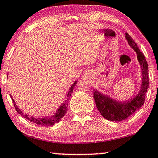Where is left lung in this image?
Returning <instances> with one entry per match:
<instances>
[{"label":"left lung","mask_w":158,"mask_h":158,"mask_svg":"<svg viewBox=\"0 0 158 158\" xmlns=\"http://www.w3.org/2000/svg\"><path fill=\"white\" fill-rule=\"evenodd\" d=\"M125 38L129 46L137 54V60L141 68V85L137 94L127 100L119 101L111 98L109 95L99 92L97 89L94 90V98L97 109L103 118L112 122H121L126 119L139 110L144 104L145 95L149 87L148 64L145 57L140 52L132 38L127 33H125Z\"/></svg>","instance_id":"1"}]
</instances>
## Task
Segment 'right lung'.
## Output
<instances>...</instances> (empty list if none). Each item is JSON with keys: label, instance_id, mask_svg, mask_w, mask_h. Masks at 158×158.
<instances>
[{"label": "right lung", "instance_id": "obj_1", "mask_svg": "<svg viewBox=\"0 0 158 158\" xmlns=\"http://www.w3.org/2000/svg\"><path fill=\"white\" fill-rule=\"evenodd\" d=\"M7 76H8V75H7ZM77 82V81H75L74 83H73V84H72V85L70 86V88H69L68 94H67V96H66V99H64L63 103L60 106L59 108L57 109V111H55V114L52 116H44V117H35V116H29V114L23 113L22 111H21V110L18 107V106L16 104V102H15L14 99L12 98L11 95L10 94V96L13 101V103H14V107L15 109H16V111L18 112L21 116H23V118H27V119L30 121L31 122H33V123H35L36 124L41 125V126H44V127L52 126V125L55 124L56 123L59 122L61 120V118L64 116V114H66L67 111H68V109H67V107H68L67 101L68 100V98H70V96H71V94H72L73 91V88H74L75 85H76Z\"/></svg>", "mask_w": 158, "mask_h": 158}]
</instances>
